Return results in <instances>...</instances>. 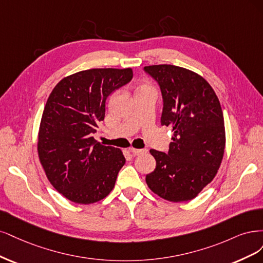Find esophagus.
<instances>
[{"mask_svg":"<svg viewBox=\"0 0 263 263\" xmlns=\"http://www.w3.org/2000/svg\"><path fill=\"white\" fill-rule=\"evenodd\" d=\"M130 152L133 155H142L144 153H146L147 149L143 148V149H139V148H130Z\"/></svg>","mask_w":263,"mask_h":263,"instance_id":"34e87169","label":"esophagus"}]
</instances>
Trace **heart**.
Returning a JSON list of instances; mask_svg holds the SVG:
<instances>
[{"label":"heart","instance_id":"obj_1","mask_svg":"<svg viewBox=\"0 0 263 263\" xmlns=\"http://www.w3.org/2000/svg\"><path fill=\"white\" fill-rule=\"evenodd\" d=\"M138 89H153V88H152V86L147 85V84H145V85H142V86H140Z\"/></svg>","mask_w":263,"mask_h":263}]
</instances>
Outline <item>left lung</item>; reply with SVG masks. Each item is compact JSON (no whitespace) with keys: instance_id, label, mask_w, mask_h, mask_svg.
I'll return each instance as SVG.
<instances>
[{"instance_id":"1","label":"left lung","mask_w":263,"mask_h":263,"mask_svg":"<svg viewBox=\"0 0 263 263\" xmlns=\"http://www.w3.org/2000/svg\"><path fill=\"white\" fill-rule=\"evenodd\" d=\"M144 71L162 92L160 123L174 131L167 152L149 151L156 168L146 175V183L165 200H191L213 180L222 163L225 128L221 104L197 73L171 64L145 66Z\"/></svg>"}]
</instances>
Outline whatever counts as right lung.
<instances>
[{"instance_id": "right-lung-1", "label": "right lung", "mask_w": 263, "mask_h": 263, "mask_svg": "<svg viewBox=\"0 0 263 263\" xmlns=\"http://www.w3.org/2000/svg\"><path fill=\"white\" fill-rule=\"evenodd\" d=\"M131 69H91L57 84L42 114L38 154L49 181L66 199L90 204L106 198L125 163L121 151L95 141L106 100L126 85Z\"/></svg>"}]
</instances>
